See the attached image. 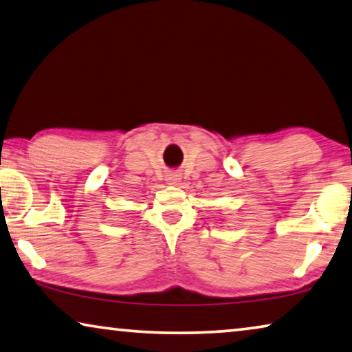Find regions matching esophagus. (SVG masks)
Masks as SVG:
<instances>
[{
    "label": "esophagus",
    "instance_id": "obj_1",
    "mask_svg": "<svg viewBox=\"0 0 352 352\" xmlns=\"http://www.w3.org/2000/svg\"><path fill=\"white\" fill-rule=\"evenodd\" d=\"M178 177H180V175H178L177 172H172V174L167 175V182H169L170 185H175V183H177L178 180H180V178H178Z\"/></svg>",
    "mask_w": 352,
    "mask_h": 352
}]
</instances>
